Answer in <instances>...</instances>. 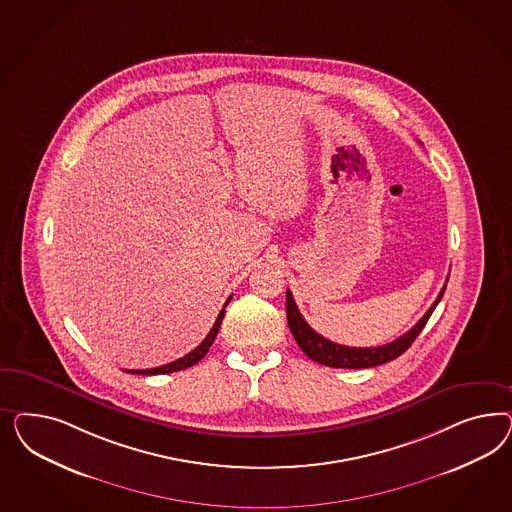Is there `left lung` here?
<instances>
[{
  "label": "left lung",
  "mask_w": 512,
  "mask_h": 512,
  "mask_svg": "<svg viewBox=\"0 0 512 512\" xmlns=\"http://www.w3.org/2000/svg\"><path fill=\"white\" fill-rule=\"evenodd\" d=\"M445 289H447V285H443V289L435 298L432 308L422 315V319L417 325L413 326L409 332H405L398 340L390 341V343L381 345V347H347V345L326 340L306 323V319L296 308L295 298H293V293L289 289H287V323H289V328L295 336L298 347L311 360H315L323 366H328V368H345V370L373 368V366H381V364H387L390 360L400 357L411 347V343L417 340L422 328L428 323L430 315L434 313L435 306L441 302Z\"/></svg>",
  "instance_id": "left-lung-1"
}]
</instances>
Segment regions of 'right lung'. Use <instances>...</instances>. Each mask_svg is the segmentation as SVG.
<instances>
[{
	"label": "right lung",
	"instance_id": "add662e5",
	"mask_svg": "<svg viewBox=\"0 0 512 512\" xmlns=\"http://www.w3.org/2000/svg\"><path fill=\"white\" fill-rule=\"evenodd\" d=\"M231 298H233V296H229V298H227V302H225L223 310L219 311L216 323H214V326L210 328L208 336L201 341V345H197L191 353H187L186 357L178 358V360H174L171 364H165V366H159V368H150V370H131V373H135V375H163V373L180 372V370H186V368H191L193 364H197V362H199V360L208 353V349L212 347V343L216 340L217 330H219L221 321H223V317H225V308H227V304L231 302Z\"/></svg>",
	"mask_w": 512,
	"mask_h": 512
}]
</instances>
